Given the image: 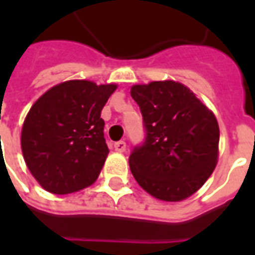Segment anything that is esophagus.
Masks as SVG:
<instances>
[{"instance_id": "obj_1", "label": "esophagus", "mask_w": 255, "mask_h": 255, "mask_svg": "<svg viewBox=\"0 0 255 255\" xmlns=\"http://www.w3.org/2000/svg\"><path fill=\"white\" fill-rule=\"evenodd\" d=\"M126 147H127V144L124 140H119L116 143H113V149L116 150L117 153H123V151H126Z\"/></svg>"}]
</instances>
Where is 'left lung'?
<instances>
[{
	"label": "left lung",
	"mask_w": 255,
	"mask_h": 255,
	"mask_svg": "<svg viewBox=\"0 0 255 255\" xmlns=\"http://www.w3.org/2000/svg\"><path fill=\"white\" fill-rule=\"evenodd\" d=\"M131 95L146 127V140L129 155L135 180L151 197L180 202L197 192L219 160L214 113L175 80L133 84Z\"/></svg>",
	"instance_id": "left-lung-1"
}]
</instances>
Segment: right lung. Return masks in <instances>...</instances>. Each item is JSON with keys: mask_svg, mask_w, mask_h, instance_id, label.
<instances>
[{"mask_svg": "<svg viewBox=\"0 0 255 255\" xmlns=\"http://www.w3.org/2000/svg\"><path fill=\"white\" fill-rule=\"evenodd\" d=\"M117 84L67 80L31 106L21 127L25 165L42 188L71 194L98 179L109 154L101 112Z\"/></svg>", "mask_w": 255, "mask_h": 255, "instance_id": "right-lung-1", "label": "right lung"}]
</instances>
